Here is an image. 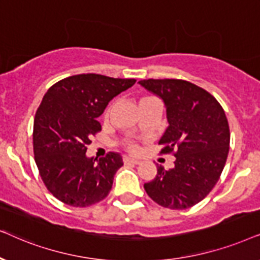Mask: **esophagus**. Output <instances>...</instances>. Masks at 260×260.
Wrapping results in <instances>:
<instances>
[{
  "instance_id": "34e87169",
  "label": "esophagus",
  "mask_w": 260,
  "mask_h": 260,
  "mask_svg": "<svg viewBox=\"0 0 260 260\" xmlns=\"http://www.w3.org/2000/svg\"><path fill=\"white\" fill-rule=\"evenodd\" d=\"M123 162L124 164H139V160L134 158H129V157H123Z\"/></svg>"
}]
</instances>
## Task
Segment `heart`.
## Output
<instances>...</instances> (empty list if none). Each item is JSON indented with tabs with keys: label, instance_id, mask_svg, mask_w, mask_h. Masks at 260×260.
<instances>
[{
	"label": "heart",
	"instance_id": "b5f03b06",
	"mask_svg": "<svg viewBox=\"0 0 260 260\" xmlns=\"http://www.w3.org/2000/svg\"><path fill=\"white\" fill-rule=\"evenodd\" d=\"M150 99H153V98H151V96H143V98L140 99L139 103L144 102V101H147V100H150ZM109 113H110V109L108 108V109L106 110L105 116L108 117L109 116ZM122 146L126 148V150L129 151V152H137L138 151V144L136 143V141H133V140H123L122 141Z\"/></svg>",
	"mask_w": 260,
	"mask_h": 260
}]
</instances>
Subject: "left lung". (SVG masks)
<instances>
[{
  "instance_id": "obj_1",
  "label": "left lung",
  "mask_w": 260,
  "mask_h": 260,
  "mask_svg": "<svg viewBox=\"0 0 260 260\" xmlns=\"http://www.w3.org/2000/svg\"><path fill=\"white\" fill-rule=\"evenodd\" d=\"M141 85L165 103L169 127L159 140L160 154L172 153L175 168L158 165L145 183L159 206L182 210L201 202L219 181L230 151V126L217 100L183 79H143Z\"/></svg>"
}]
</instances>
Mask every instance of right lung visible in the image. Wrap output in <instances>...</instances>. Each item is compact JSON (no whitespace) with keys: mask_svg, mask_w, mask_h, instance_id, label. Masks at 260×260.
I'll return each mask as SVG.
<instances>
[{"mask_svg":"<svg viewBox=\"0 0 260 260\" xmlns=\"http://www.w3.org/2000/svg\"><path fill=\"white\" fill-rule=\"evenodd\" d=\"M134 83L82 74L61 79L45 94L34 117V159L48 191L65 205L89 207L112 190L122 157L109 152L96 161L85 155L86 145L101 131L98 117L110 100Z\"/></svg>","mask_w":260,"mask_h":260,"instance_id":"obj_1","label":"right lung"}]
</instances>
